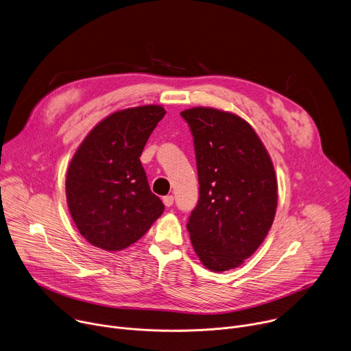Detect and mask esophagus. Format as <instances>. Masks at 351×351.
Segmentation results:
<instances>
[{
    "mask_svg": "<svg viewBox=\"0 0 351 351\" xmlns=\"http://www.w3.org/2000/svg\"><path fill=\"white\" fill-rule=\"evenodd\" d=\"M162 202H164L165 207H171V206L173 204V195H165V197L162 198Z\"/></svg>",
    "mask_w": 351,
    "mask_h": 351,
    "instance_id": "34e87169",
    "label": "esophagus"
}]
</instances>
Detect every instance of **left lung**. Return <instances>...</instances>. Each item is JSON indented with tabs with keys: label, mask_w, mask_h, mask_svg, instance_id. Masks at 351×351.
<instances>
[{
	"label": "left lung",
	"mask_w": 351,
	"mask_h": 351,
	"mask_svg": "<svg viewBox=\"0 0 351 351\" xmlns=\"http://www.w3.org/2000/svg\"><path fill=\"white\" fill-rule=\"evenodd\" d=\"M189 123L199 197L187 222L194 252L214 272L237 268L267 237L278 206L274 164L244 119L215 108L180 112Z\"/></svg>",
	"instance_id": "1"
}]
</instances>
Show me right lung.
<instances>
[{"mask_svg":"<svg viewBox=\"0 0 351 351\" xmlns=\"http://www.w3.org/2000/svg\"><path fill=\"white\" fill-rule=\"evenodd\" d=\"M167 111L143 106L117 111L82 141L66 173V199L80 234L119 252L137 241L164 213L140 162L143 148Z\"/></svg>","mask_w":351,"mask_h":351,"instance_id":"add662e5","label":"right lung"}]
</instances>
